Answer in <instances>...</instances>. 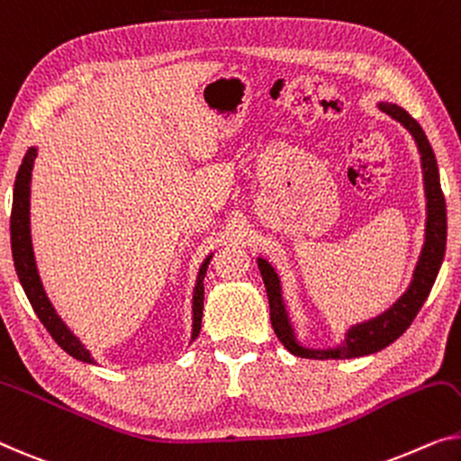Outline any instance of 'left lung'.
<instances>
[{
    "label": "left lung",
    "instance_id": "1",
    "mask_svg": "<svg viewBox=\"0 0 461 461\" xmlns=\"http://www.w3.org/2000/svg\"><path fill=\"white\" fill-rule=\"evenodd\" d=\"M376 107L389 118L400 122L403 128L408 130L418 147V155H420V167H422V180H424V198H427V221H424V244L420 249V257L416 260L414 273H411V281L408 290L391 304L387 311H383L376 317L356 322L349 325L343 333L339 343L333 346L317 348L308 346L300 339L296 322H294L290 308L284 298V285H281V277L269 260L263 257H257L258 271L263 275L267 298H269V311H271V322L275 333H277L279 341L290 349L298 358H311V360H346V358H360V356H368L379 352V349L387 348L393 343L400 335L411 325L416 319L418 311H420L424 300L429 298L435 284L438 269H441L443 257H445V244H447V209H445V196L441 190V180H438V167L432 147L420 128L411 115L402 109L395 103H376Z\"/></svg>",
    "mask_w": 461,
    "mask_h": 461
}]
</instances>
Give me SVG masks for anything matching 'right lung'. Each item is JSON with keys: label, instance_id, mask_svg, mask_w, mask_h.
<instances>
[{"label": "right lung", "instance_id": "right-lung-1", "mask_svg": "<svg viewBox=\"0 0 461 461\" xmlns=\"http://www.w3.org/2000/svg\"><path fill=\"white\" fill-rule=\"evenodd\" d=\"M34 159H37V147H31L26 150L23 165H20L16 182H14V201H12V217H10V236H12V257L14 267H16L20 285L29 298L32 311L37 312L39 321L50 331L51 338L58 341V346L77 358L86 364H97L88 352L85 343H82L70 327L66 325L64 319L59 317L55 306L51 304L50 296H47L43 281L37 269V258H34L32 250V236H31V180H32V167ZM212 258V252L203 260L201 269L196 275L194 290H192V333L190 343L198 338L203 325V306H204V275H207L209 263Z\"/></svg>", "mask_w": 461, "mask_h": 461}]
</instances>
